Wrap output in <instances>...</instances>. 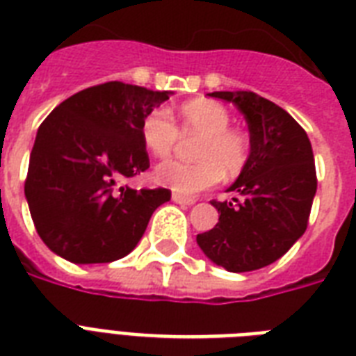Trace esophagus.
Wrapping results in <instances>:
<instances>
[{
    "label": "esophagus",
    "instance_id": "1",
    "mask_svg": "<svg viewBox=\"0 0 356 356\" xmlns=\"http://www.w3.org/2000/svg\"><path fill=\"white\" fill-rule=\"evenodd\" d=\"M172 202L184 204V206H191V204H195V198H186L181 197V195H178V193H172Z\"/></svg>",
    "mask_w": 356,
    "mask_h": 356
}]
</instances>
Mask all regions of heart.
Returning <instances> with one entry per match:
<instances>
[{
    "label": "heart",
    "mask_w": 356,
    "mask_h": 356,
    "mask_svg": "<svg viewBox=\"0 0 356 356\" xmlns=\"http://www.w3.org/2000/svg\"><path fill=\"white\" fill-rule=\"evenodd\" d=\"M230 111L216 100L197 98L180 109V129L187 137H198L197 163L163 161L154 169V181L170 191L193 197L216 186L221 176L236 178L250 158L249 135L230 126ZM180 129L169 109L158 107L143 120L140 137L156 158H167L175 150Z\"/></svg>",
    "instance_id": "obj_1"
}]
</instances>
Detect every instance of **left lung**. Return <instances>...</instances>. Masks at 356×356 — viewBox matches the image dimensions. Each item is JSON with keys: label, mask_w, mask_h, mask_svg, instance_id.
I'll use <instances>...</instances> for the list:
<instances>
[{"label": "left lung", "mask_w": 356, "mask_h": 356, "mask_svg": "<svg viewBox=\"0 0 356 356\" xmlns=\"http://www.w3.org/2000/svg\"><path fill=\"white\" fill-rule=\"evenodd\" d=\"M249 124L250 158L228 187L239 198L211 206L219 222L198 234L202 252L227 271L245 273L277 261L307 230L318 189L312 145L290 113L250 90H221Z\"/></svg>", "instance_id": "left-lung-1"}]
</instances>
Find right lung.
<instances>
[{"label": "right lung", "mask_w": 356, "mask_h": 356, "mask_svg": "<svg viewBox=\"0 0 356 356\" xmlns=\"http://www.w3.org/2000/svg\"><path fill=\"white\" fill-rule=\"evenodd\" d=\"M169 90L122 81L79 90L49 113L33 145L26 198L38 236L72 264H107L135 249L169 189L120 187L150 167L143 120Z\"/></svg>", "instance_id": "add662e5"}]
</instances>
